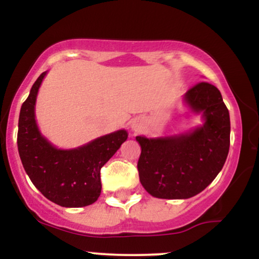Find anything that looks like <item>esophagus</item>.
<instances>
[{"mask_svg":"<svg viewBox=\"0 0 259 259\" xmlns=\"http://www.w3.org/2000/svg\"><path fill=\"white\" fill-rule=\"evenodd\" d=\"M132 129L134 132H140L142 129V121L140 119H134L132 123Z\"/></svg>","mask_w":259,"mask_h":259,"instance_id":"1","label":"esophagus"}]
</instances>
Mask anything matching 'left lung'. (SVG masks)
I'll use <instances>...</instances> for the list:
<instances>
[{
    "label": "left lung",
    "instance_id": "left-lung-1",
    "mask_svg": "<svg viewBox=\"0 0 259 259\" xmlns=\"http://www.w3.org/2000/svg\"><path fill=\"white\" fill-rule=\"evenodd\" d=\"M184 100L192 111L203 113V125L178 136H136L141 146L140 181L153 197L179 200L200 194L215 179L227 160L230 117L221 91L202 81L192 86Z\"/></svg>",
    "mask_w": 259,
    "mask_h": 259
}]
</instances>
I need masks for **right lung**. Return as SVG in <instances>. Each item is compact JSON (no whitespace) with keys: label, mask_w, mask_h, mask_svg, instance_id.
I'll use <instances>...</instances> for the list:
<instances>
[{"label":"right lung","mask_w":259,"mask_h":259,"mask_svg":"<svg viewBox=\"0 0 259 259\" xmlns=\"http://www.w3.org/2000/svg\"><path fill=\"white\" fill-rule=\"evenodd\" d=\"M44 72L22 105L18 123V151L26 174L50 201L62 207H85L101 194V168L127 139L118 130L74 150H58L38 132L35 102Z\"/></svg>","instance_id":"1"}]
</instances>
